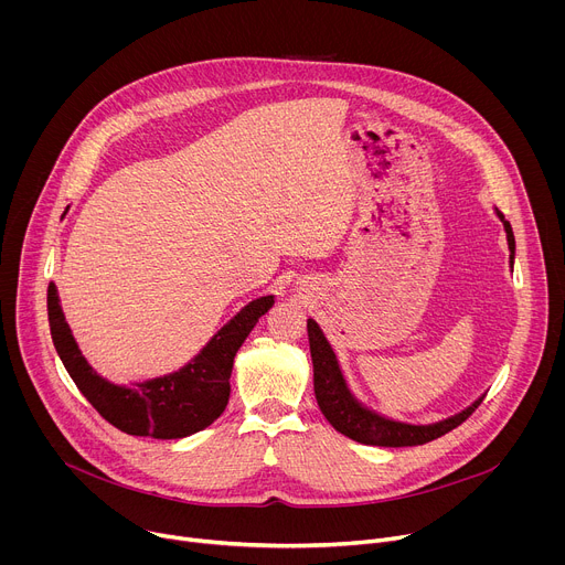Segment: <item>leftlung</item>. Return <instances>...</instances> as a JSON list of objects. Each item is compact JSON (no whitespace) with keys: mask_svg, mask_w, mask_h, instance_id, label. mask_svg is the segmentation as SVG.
<instances>
[{"mask_svg":"<svg viewBox=\"0 0 565 565\" xmlns=\"http://www.w3.org/2000/svg\"><path fill=\"white\" fill-rule=\"evenodd\" d=\"M501 216L505 232H508V246H510V259L514 264V232L510 221L497 210ZM308 342H310V358H312V384H315V397L321 414L327 420L344 436L362 443V445H377V447H414L425 445L429 440H436L445 436L447 431L462 425L482 402L478 397L471 407L465 412L440 420L436 425H407V423H395L384 416H377L375 412L362 407L360 402L349 391L344 375L340 371V364L335 360V353L331 344L327 342L324 333L319 331L312 319H308Z\"/></svg>","mask_w":565,"mask_h":565,"instance_id":"8db88e82","label":"left lung"}]
</instances>
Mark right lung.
<instances>
[{
    "instance_id": "1",
    "label": "right lung",
    "mask_w": 565,
    "mask_h": 565,
    "mask_svg": "<svg viewBox=\"0 0 565 565\" xmlns=\"http://www.w3.org/2000/svg\"><path fill=\"white\" fill-rule=\"evenodd\" d=\"M273 303V295L250 301L188 366L163 377L136 382L129 388L103 380L87 364L64 321L55 284H49L46 292L51 338L75 386L83 391L94 409L120 431L160 440L192 436L210 427L223 414L230 397L234 355Z\"/></svg>"
}]
</instances>
